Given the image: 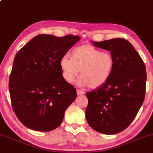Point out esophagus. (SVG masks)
I'll use <instances>...</instances> for the list:
<instances>
[{
	"label": "esophagus",
	"mask_w": 153,
	"mask_h": 153,
	"mask_svg": "<svg viewBox=\"0 0 153 153\" xmlns=\"http://www.w3.org/2000/svg\"><path fill=\"white\" fill-rule=\"evenodd\" d=\"M85 93L83 92L82 91H80L79 90V89H77V94L78 95V96H81V95H83Z\"/></svg>",
	"instance_id": "obj_1"
}]
</instances>
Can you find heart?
Masks as SVG:
<instances>
[{
	"mask_svg": "<svg viewBox=\"0 0 153 153\" xmlns=\"http://www.w3.org/2000/svg\"><path fill=\"white\" fill-rule=\"evenodd\" d=\"M114 65V59L109 52H101L91 45L77 47L73 51V57L65 54L59 59L62 76L67 81H74L80 71L78 85L91 88H97L106 83Z\"/></svg>",
	"mask_w": 153,
	"mask_h": 153,
	"instance_id": "b5f03b06",
	"label": "heart"
}]
</instances>
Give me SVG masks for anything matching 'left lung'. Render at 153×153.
Segmentation results:
<instances>
[{
	"instance_id": "8db88e82",
	"label": "left lung",
	"mask_w": 153,
	"mask_h": 153,
	"mask_svg": "<svg viewBox=\"0 0 153 153\" xmlns=\"http://www.w3.org/2000/svg\"><path fill=\"white\" fill-rule=\"evenodd\" d=\"M110 51L114 65L102 86L86 93L85 118L90 127L105 134H114L132 122L143 105L147 73L145 63L132 45L122 38L92 42Z\"/></svg>"
}]
</instances>
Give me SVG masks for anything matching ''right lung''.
Here are the masks:
<instances>
[{"label": "right lung", "mask_w": 153, "mask_h": 153, "mask_svg": "<svg viewBox=\"0 0 153 153\" xmlns=\"http://www.w3.org/2000/svg\"><path fill=\"white\" fill-rule=\"evenodd\" d=\"M80 39L73 35L39 34L16 54L10 96L13 111L26 127L49 131L61 124L77 93L63 78L59 59Z\"/></svg>", "instance_id": "obj_1"}]
</instances>
